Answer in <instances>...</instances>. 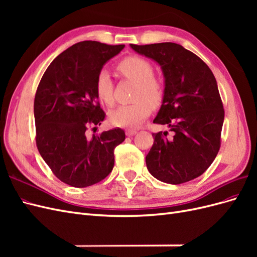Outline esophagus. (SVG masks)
<instances>
[{
    "label": "esophagus",
    "instance_id": "34e87169",
    "mask_svg": "<svg viewBox=\"0 0 257 257\" xmlns=\"http://www.w3.org/2000/svg\"><path fill=\"white\" fill-rule=\"evenodd\" d=\"M137 133V131L136 130H127L126 132H125V134H126V136H133V135H135Z\"/></svg>",
    "mask_w": 257,
    "mask_h": 257
}]
</instances>
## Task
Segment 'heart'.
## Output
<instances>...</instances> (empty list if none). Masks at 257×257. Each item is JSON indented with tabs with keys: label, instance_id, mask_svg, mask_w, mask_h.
<instances>
[{
	"label": "heart",
	"instance_id": "obj_1",
	"mask_svg": "<svg viewBox=\"0 0 257 257\" xmlns=\"http://www.w3.org/2000/svg\"><path fill=\"white\" fill-rule=\"evenodd\" d=\"M116 71L127 80L136 83L133 100L135 103L120 106L109 113V121L115 126L133 127L138 125L150 113V108H158L164 100L165 83L153 75V66L149 61L138 56H131L121 60ZM97 97L108 106L112 107L113 83L109 74L100 71L95 80Z\"/></svg>",
	"mask_w": 257,
	"mask_h": 257
}]
</instances>
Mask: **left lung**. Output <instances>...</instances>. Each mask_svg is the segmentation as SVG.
Instances as JSON below:
<instances>
[{
    "label": "left lung",
    "mask_w": 257,
    "mask_h": 257,
    "mask_svg": "<svg viewBox=\"0 0 257 257\" xmlns=\"http://www.w3.org/2000/svg\"><path fill=\"white\" fill-rule=\"evenodd\" d=\"M157 61L165 77V96L153 123L168 132L153 133L146 157L149 173L158 180L180 184L203 175L221 147L223 103L211 69L195 53L175 43L130 45Z\"/></svg>",
    "instance_id": "obj_1"
}]
</instances>
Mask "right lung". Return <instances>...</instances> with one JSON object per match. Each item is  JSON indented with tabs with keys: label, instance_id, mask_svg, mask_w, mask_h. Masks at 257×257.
I'll list each match as a JSON object with an SVG mask.
<instances>
[{
	"label": "right lung",
	"instance_id": "right-lung-1",
	"mask_svg": "<svg viewBox=\"0 0 257 257\" xmlns=\"http://www.w3.org/2000/svg\"><path fill=\"white\" fill-rule=\"evenodd\" d=\"M123 48L94 41L77 43L51 62L37 87V149L53 175L74 188H87L109 175L114 148L125 139L120 127L87 136L89 127L99 125L106 115L97 100L96 77Z\"/></svg>",
	"mask_w": 257,
	"mask_h": 257
}]
</instances>
